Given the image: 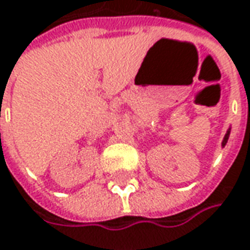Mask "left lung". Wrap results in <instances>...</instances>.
<instances>
[{
    "label": "left lung",
    "mask_w": 250,
    "mask_h": 250,
    "mask_svg": "<svg viewBox=\"0 0 250 250\" xmlns=\"http://www.w3.org/2000/svg\"><path fill=\"white\" fill-rule=\"evenodd\" d=\"M229 133H231V127L227 130V133H225V136H224V140L223 143H221V146H223V148L225 146V144H227V141H228V138H229Z\"/></svg>",
    "instance_id": "left-lung-1"
}]
</instances>
